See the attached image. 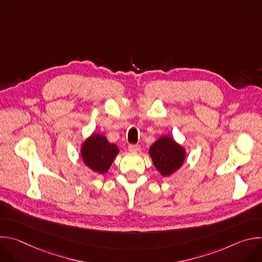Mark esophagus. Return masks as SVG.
Here are the masks:
<instances>
[{
    "label": "esophagus",
    "instance_id": "1",
    "mask_svg": "<svg viewBox=\"0 0 262 262\" xmlns=\"http://www.w3.org/2000/svg\"><path fill=\"white\" fill-rule=\"evenodd\" d=\"M128 150L132 152H139L141 150V146L138 144H130L128 146Z\"/></svg>",
    "mask_w": 262,
    "mask_h": 262
}]
</instances>
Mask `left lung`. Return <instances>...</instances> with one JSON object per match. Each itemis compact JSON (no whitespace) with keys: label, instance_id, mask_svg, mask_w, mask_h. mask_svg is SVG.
<instances>
[{"label":"left lung","instance_id":"8db88e82","mask_svg":"<svg viewBox=\"0 0 262 262\" xmlns=\"http://www.w3.org/2000/svg\"><path fill=\"white\" fill-rule=\"evenodd\" d=\"M155 167L163 176H170L184 163L185 149L173 138L163 136L149 148Z\"/></svg>","mask_w":262,"mask_h":262}]
</instances>
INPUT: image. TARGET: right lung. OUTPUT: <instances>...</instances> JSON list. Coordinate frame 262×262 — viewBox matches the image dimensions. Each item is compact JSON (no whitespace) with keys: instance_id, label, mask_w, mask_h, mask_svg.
I'll use <instances>...</instances> for the list:
<instances>
[{"instance_id":"right-lung-1","label":"right lung","mask_w":262,"mask_h":262,"mask_svg":"<svg viewBox=\"0 0 262 262\" xmlns=\"http://www.w3.org/2000/svg\"><path fill=\"white\" fill-rule=\"evenodd\" d=\"M119 154L115 144H111L103 135L93 134L81 147V156L85 165L99 174L106 173Z\"/></svg>"}]
</instances>
